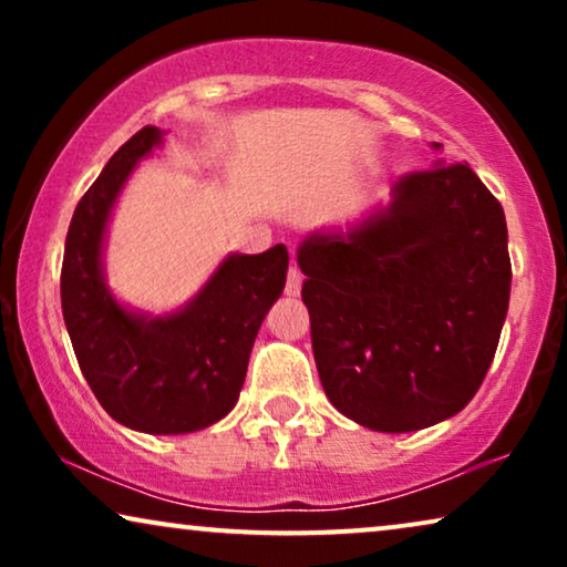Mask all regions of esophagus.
I'll list each match as a JSON object with an SVG mask.
<instances>
[{"label":"esophagus","mask_w":567,"mask_h":567,"mask_svg":"<svg viewBox=\"0 0 567 567\" xmlns=\"http://www.w3.org/2000/svg\"><path fill=\"white\" fill-rule=\"evenodd\" d=\"M301 281H305V278H301V270L297 266H291L289 268V278H286V289H284L286 297H299Z\"/></svg>","instance_id":"obj_1"}]
</instances>
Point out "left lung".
<instances>
[{"label": "left lung", "instance_id": "1", "mask_svg": "<svg viewBox=\"0 0 567 567\" xmlns=\"http://www.w3.org/2000/svg\"><path fill=\"white\" fill-rule=\"evenodd\" d=\"M297 260L322 390L346 417L408 433L475 398L508 312L511 258L498 198L467 165L402 175L390 206L346 235L315 231Z\"/></svg>", "mask_w": 567, "mask_h": 567}]
</instances>
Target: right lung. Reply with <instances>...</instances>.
Masks as SVG:
<instances>
[{
	"instance_id": "right-lung-1",
	"label": "right lung",
	"mask_w": 567,
	"mask_h": 567,
	"mask_svg": "<svg viewBox=\"0 0 567 567\" xmlns=\"http://www.w3.org/2000/svg\"><path fill=\"white\" fill-rule=\"evenodd\" d=\"M159 144L162 131L144 126L107 159L74 208L61 266V312L90 390L113 421L157 436L208 429L235 408L255 336L289 270L284 245L227 255L177 312L123 307L103 274L107 219L136 162Z\"/></svg>"
}]
</instances>
